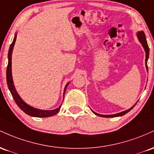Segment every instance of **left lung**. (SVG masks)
Instances as JSON below:
<instances>
[{
  "mask_svg": "<svg viewBox=\"0 0 154 154\" xmlns=\"http://www.w3.org/2000/svg\"><path fill=\"white\" fill-rule=\"evenodd\" d=\"M137 38H138V39H139L140 42L142 44L143 48H144V49H145V51H146V66L147 70H148V65H147V62H148V56H149V47H148V44H147L146 35H145V33L143 32V31H140V32H137ZM135 105H133L132 108H129V109H128V110H125V111L121 112V113H116V114H113V115H101V114H99V113H97L94 111H92V112L94 113V114H96L97 116H101V117H105V118H108V117H109V118H111V117L122 116L126 114V113L130 111V110H132L134 106H135Z\"/></svg>",
  "mask_w": 154,
  "mask_h": 154,
  "instance_id": "left-lung-1",
  "label": "left lung"
}]
</instances>
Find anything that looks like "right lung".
Here are the masks:
<instances>
[{
  "label": "right lung",
  "instance_id": "1",
  "mask_svg": "<svg viewBox=\"0 0 154 154\" xmlns=\"http://www.w3.org/2000/svg\"><path fill=\"white\" fill-rule=\"evenodd\" d=\"M17 35H15L14 38L13 42L11 43V46H10L9 50H8V63L7 65V69H6V82H7V85L10 91H11V94L12 97H13L14 100L16 102L17 105L20 107V108L22 110H23L25 113H27V115L31 116H35V117H49L52 116L55 114L58 113L60 111V108H61V105L58 108L55 110H39L36 109V108H32V107L30 106L27 104H26L25 102L21 99L19 94H17L16 89L14 88V85L13 80H12V75H11V54H12V51H13L15 41H16ZM68 84H67V85L65 86V90H64V95H65V90H66V88L68 86Z\"/></svg>",
  "mask_w": 154,
  "mask_h": 154
}]
</instances>
